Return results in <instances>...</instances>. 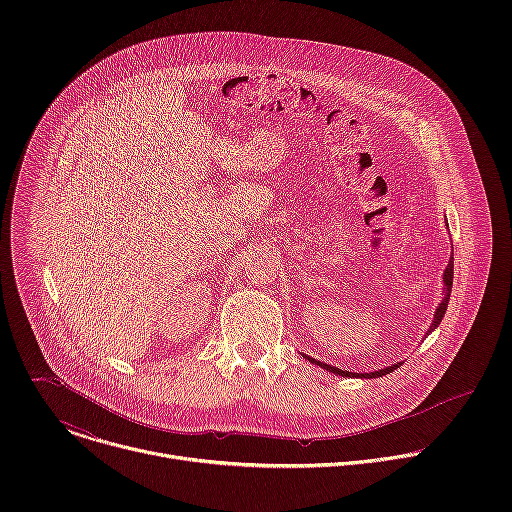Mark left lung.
<instances>
[{"instance_id":"1","label":"left lung","mask_w":512,"mask_h":512,"mask_svg":"<svg viewBox=\"0 0 512 512\" xmlns=\"http://www.w3.org/2000/svg\"><path fill=\"white\" fill-rule=\"evenodd\" d=\"M452 281H454V255H452V259H450V263H448V267H446V273H444L446 294H444L442 304L437 306V312H435V316H433V324H431L429 332H431L433 328H437V324L442 322V318H444V314H446V310H448V302H450V294H452ZM310 360L316 362L318 367H322V369H326V371H330V373H336V375H340V377H369V379H375V377H383V375H389L391 371L399 369V364H393V367H387V369H381V371H375V373L354 375V373H348V371H340V369H336V367H330V364H324V362H320V360H314V358H310Z\"/></svg>"}]
</instances>
